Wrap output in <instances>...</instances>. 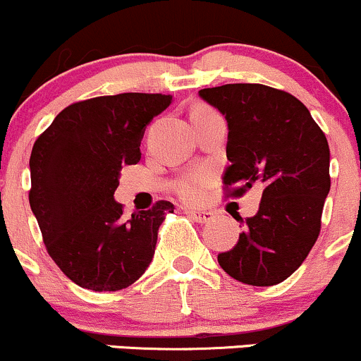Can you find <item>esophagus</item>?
Instances as JSON below:
<instances>
[{"label": "esophagus", "mask_w": 361, "mask_h": 361, "mask_svg": "<svg viewBox=\"0 0 361 361\" xmlns=\"http://www.w3.org/2000/svg\"><path fill=\"white\" fill-rule=\"evenodd\" d=\"M185 214L190 215L193 221L197 222H209L212 221L214 214L209 212V210H195V209H185Z\"/></svg>", "instance_id": "obj_1"}]
</instances>
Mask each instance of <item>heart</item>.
I'll use <instances>...</instances> for the list:
<instances>
[{
    "label": "heart",
    "instance_id": "1",
    "mask_svg": "<svg viewBox=\"0 0 361 361\" xmlns=\"http://www.w3.org/2000/svg\"><path fill=\"white\" fill-rule=\"evenodd\" d=\"M204 110H210V109H207V106H197V109H193L190 114H195V111H204ZM210 178L212 176H210L209 169H198V171H195L190 176L183 178V180L176 185V192L181 198H185V200H190V202L197 200V198L202 195V192H204L205 186L209 185Z\"/></svg>",
    "mask_w": 361,
    "mask_h": 361
}]
</instances>
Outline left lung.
Segmentation results:
<instances>
[{"instance_id":"obj_1","label":"left lung","mask_w":361,"mask_h":361,"mask_svg":"<svg viewBox=\"0 0 361 361\" xmlns=\"http://www.w3.org/2000/svg\"><path fill=\"white\" fill-rule=\"evenodd\" d=\"M198 94L229 127L226 197L263 186L258 212L246 219L233 250L219 252V264L243 283L271 287L304 263L321 233L331 188L327 139L304 103L283 90L235 82Z\"/></svg>"}]
</instances>
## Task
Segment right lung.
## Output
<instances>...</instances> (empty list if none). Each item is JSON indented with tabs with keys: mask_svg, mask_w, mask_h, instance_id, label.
Segmentation results:
<instances>
[{
	"mask_svg": "<svg viewBox=\"0 0 361 361\" xmlns=\"http://www.w3.org/2000/svg\"><path fill=\"white\" fill-rule=\"evenodd\" d=\"M171 98L120 93L76 102L32 147L30 209L49 256L82 288H127L152 261L157 231L175 205L159 200L127 219L114 193L122 166L139 163L146 126Z\"/></svg>",
	"mask_w": 361,
	"mask_h": 361,
	"instance_id": "right-lung-1",
	"label": "right lung"
}]
</instances>
